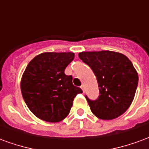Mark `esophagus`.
<instances>
[{"label":"esophagus","instance_id":"obj_1","mask_svg":"<svg viewBox=\"0 0 149 149\" xmlns=\"http://www.w3.org/2000/svg\"><path fill=\"white\" fill-rule=\"evenodd\" d=\"M81 89H82V90L84 92V84H82V85L81 86Z\"/></svg>","mask_w":149,"mask_h":149}]
</instances>
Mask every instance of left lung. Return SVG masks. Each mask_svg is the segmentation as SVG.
Returning <instances> with one entry per match:
<instances>
[{"mask_svg": "<svg viewBox=\"0 0 149 149\" xmlns=\"http://www.w3.org/2000/svg\"><path fill=\"white\" fill-rule=\"evenodd\" d=\"M79 57L93 71L100 95L92 100L85 96L91 111L101 120H112L131 105L138 84V74L129 59L112 51L82 52Z\"/></svg>", "mask_w": 149, "mask_h": 149, "instance_id": "left-lung-1", "label": "left lung"}]
</instances>
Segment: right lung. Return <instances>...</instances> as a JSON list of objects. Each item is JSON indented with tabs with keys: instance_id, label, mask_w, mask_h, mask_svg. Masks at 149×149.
<instances>
[{
	"instance_id": "1",
	"label": "right lung",
	"mask_w": 149,
	"mask_h": 149,
	"mask_svg": "<svg viewBox=\"0 0 149 149\" xmlns=\"http://www.w3.org/2000/svg\"><path fill=\"white\" fill-rule=\"evenodd\" d=\"M73 59V52H43L25 68L21 81L22 97L40 120L61 121L70 112L75 97L82 93L72 84V77L65 73Z\"/></svg>"
}]
</instances>
